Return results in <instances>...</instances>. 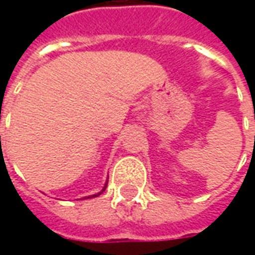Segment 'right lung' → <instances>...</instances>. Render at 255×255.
<instances>
[{
    "instance_id": "add662e5",
    "label": "right lung",
    "mask_w": 255,
    "mask_h": 255,
    "mask_svg": "<svg viewBox=\"0 0 255 255\" xmlns=\"http://www.w3.org/2000/svg\"><path fill=\"white\" fill-rule=\"evenodd\" d=\"M105 189H106V184H105V187H103V190H102V191H99V193H96V194H92V196H89L88 199H92V197H98L99 194H102L103 191H105Z\"/></svg>"
}]
</instances>
